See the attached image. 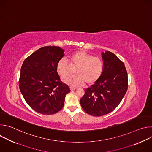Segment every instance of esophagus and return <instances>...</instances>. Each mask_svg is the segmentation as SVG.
<instances>
[{"label": "esophagus", "mask_w": 152, "mask_h": 152, "mask_svg": "<svg viewBox=\"0 0 152 152\" xmlns=\"http://www.w3.org/2000/svg\"><path fill=\"white\" fill-rule=\"evenodd\" d=\"M70 89L71 91H73V90H75L76 88L75 87H70Z\"/></svg>", "instance_id": "esophagus-1"}]
</instances>
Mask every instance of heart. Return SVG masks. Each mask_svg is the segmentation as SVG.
I'll return each mask as SVG.
<instances>
[{
  "mask_svg": "<svg viewBox=\"0 0 152 152\" xmlns=\"http://www.w3.org/2000/svg\"><path fill=\"white\" fill-rule=\"evenodd\" d=\"M72 65L77 66L75 76H69V64L66 58H61L57 62L56 69L58 74L64 79V82L71 87L83 85L85 82L87 85H93L97 82L103 71V61L84 50H77L69 56Z\"/></svg>",
  "mask_w": 152,
  "mask_h": 152,
  "instance_id": "b5f03b06",
  "label": "heart"
}]
</instances>
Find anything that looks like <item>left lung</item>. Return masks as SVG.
I'll return each instance as SVG.
<instances>
[{
    "label": "left lung",
    "instance_id": "8db88e82",
    "mask_svg": "<svg viewBox=\"0 0 152 152\" xmlns=\"http://www.w3.org/2000/svg\"><path fill=\"white\" fill-rule=\"evenodd\" d=\"M103 71L99 79L86 89L80 100L83 110L96 117L113 111L121 102L128 87L127 73L124 63L113 53H102Z\"/></svg>",
    "mask_w": 152,
    "mask_h": 152
}]
</instances>
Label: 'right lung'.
Here are the masks:
<instances>
[{"instance_id": "1", "label": "right lung", "mask_w": 152, "mask_h": 152, "mask_svg": "<svg viewBox=\"0 0 152 152\" xmlns=\"http://www.w3.org/2000/svg\"><path fill=\"white\" fill-rule=\"evenodd\" d=\"M64 56V50L59 47L45 46L32 53L22 64L20 90L28 105L38 113L51 115L59 111L70 91L56 69Z\"/></svg>"}]
</instances>
